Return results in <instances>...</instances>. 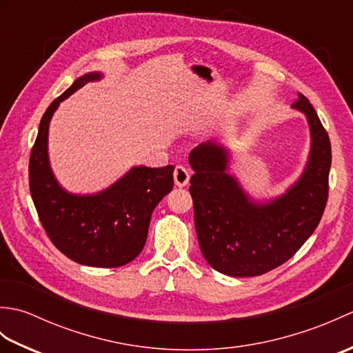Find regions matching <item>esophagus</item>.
Returning <instances> with one entry per match:
<instances>
[{"label":"esophagus","mask_w":353,"mask_h":353,"mask_svg":"<svg viewBox=\"0 0 353 353\" xmlns=\"http://www.w3.org/2000/svg\"><path fill=\"white\" fill-rule=\"evenodd\" d=\"M172 176H174V183L177 186H185L190 182V171L186 170L183 165H177L174 168V174Z\"/></svg>","instance_id":"esophagus-1"}]
</instances>
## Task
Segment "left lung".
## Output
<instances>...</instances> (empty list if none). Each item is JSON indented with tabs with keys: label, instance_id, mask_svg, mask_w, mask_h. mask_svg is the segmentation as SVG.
<instances>
[{
	"label": "left lung",
	"instance_id": "left-lung-1",
	"mask_svg": "<svg viewBox=\"0 0 353 353\" xmlns=\"http://www.w3.org/2000/svg\"><path fill=\"white\" fill-rule=\"evenodd\" d=\"M292 108L303 112L311 130V153L302 177L265 205L250 201L229 176L228 153L212 142L190 154L196 171L190 192L194 223L208 264L234 277L259 276L282 265L316 230L329 192L331 141L317 112L299 94Z\"/></svg>",
	"mask_w": 353,
	"mask_h": 353
}]
</instances>
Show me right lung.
<instances>
[{"label":"right lung","mask_w":353,"mask_h":353,"mask_svg":"<svg viewBox=\"0 0 353 353\" xmlns=\"http://www.w3.org/2000/svg\"><path fill=\"white\" fill-rule=\"evenodd\" d=\"M100 77L101 74L91 72L77 79L45 110L30 153L28 183L51 243L81 265L112 268L129 264L141 253L153 209L174 185V167H134L110 188L94 196H74L57 183L47 152L50 119L59 103Z\"/></svg>","instance_id":"obj_1"}]
</instances>
